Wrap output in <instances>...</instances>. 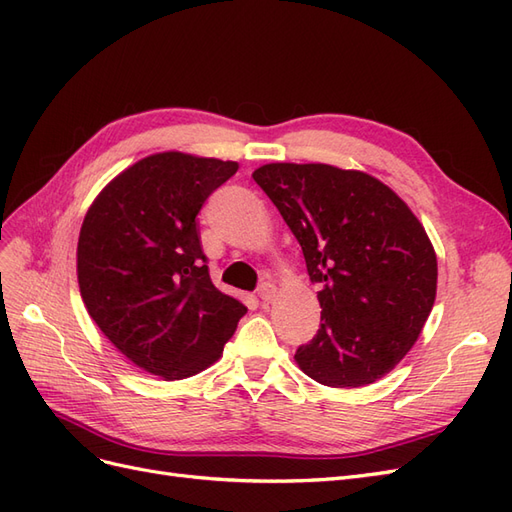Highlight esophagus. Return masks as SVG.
I'll use <instances>...</instances> for the list:
<instances>
[{"label":"esophagus","mask_w":512,"mask_h":512,"mask_svg":"<svg viewBox=\"0 0 512 512\" xmlns=\"http://www.w3.org/2000/svg\"><path fill=\"white\" fill-rule=\"evenodd\" d=\"M258 297H260L262 303H269V301L275 297V286H273V284H260Z\"/></svg>","instance_id":"1"}]
</instances>
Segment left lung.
<instances>
[{
    "mask_svg": "<svg viewBox=\"0 0 512 512\" xmlns=\"http://www.w3.org/2000/svg\"><path fill=\"white\" fill-rule=\"evenodd\" d=\"M252 177L320 284V329L294 354L303 374L335 389L380 380L414 346L436 301L438 260L423 224L361 170L277 162Z\"/></svg>",
    "mask_w": 512,
    "mask_h": 512,
    "instance_id": "obj_1",
    "label": "left lung"
}]
</instances>
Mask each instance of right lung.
Returning <instances> with one entry per match:
<instances>
[{"label": "right lung", "mask_w": 512, "mask_h": 512, "mask_svg": "<svg viewBox=\"0 0 512 512\" xmlns=\"http://www.w3.org/2000/svg\"><path fill=\"white\" fill-rule=\"evenodd\" d=\"M237 162L166 151L117 175L89 207L76 273L89 316L149 374L183 380L220 359L247 307L213 286L196 215Z\"/></svg>", "instance_id": "add662e5"}]
</instances>
